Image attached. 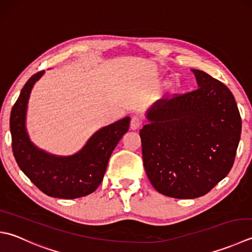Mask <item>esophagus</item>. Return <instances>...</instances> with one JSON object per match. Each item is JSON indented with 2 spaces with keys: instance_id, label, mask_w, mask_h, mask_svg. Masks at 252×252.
<instances>
[{
  "instance_id": "34e87169",
  "label": "esophagus",
  "mask_w": 252,
  "mask_h": 252,
  "mask_svg": "<svg viewBox=\"0 0 252 252\" xmlns=\"http://www.w3.org/2000/svg\"><path fill=\"white\" fill-rule=\"evenodd\" d=\"M143 125V121L139 116H133L131 119V123H130V127L132 130H137L139 127H141Z\"/></svg>"
}]
</instances>
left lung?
I'll list each match as a JSON object with an SVG mask.
<instances>
[{
    "instance_id": "1",
    "label": "left lung",
    "mask_w": 252,
    "mask_h": 252,
    "mask_svg": "<svg viewBox=\"0 0 252 252\" xmlns=\"http://www.w3.org/2000/svg\"><path fill=\"white\" fill-rule=\"evenodd\" d=\"M191 71L198 90L157 100L140 131L152 186L176 199L204 195L228 175L241 133L239 110L228 87L203 71Z\"/></svg>"
}]
</instances>
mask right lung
<instances>
[{
	"instance_id": "1",
	"label": "right lung",
	"mask_w": 252,
	"mask_h": 252,
	"mask_svg": "<svg viewBox=\"0 0 252 252\" xmlns=\"http://www.w3.org/2000/svg\"><path fill=\"white\" fill-rule=\"evenodd\" d=\"M43 74L40 71L29 78L12 108L13 154L19 168L43 193L60 199L81 198L93 193L101 184L111 153L129 130L131 119L126 117L101 127L81 151L70 156L53 155L39 149L29 139L26 115L32 87Z\"/></svg>"
}]
</instances>
